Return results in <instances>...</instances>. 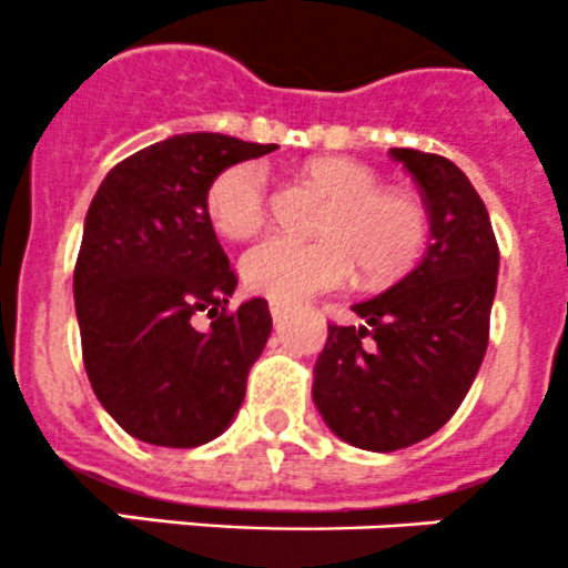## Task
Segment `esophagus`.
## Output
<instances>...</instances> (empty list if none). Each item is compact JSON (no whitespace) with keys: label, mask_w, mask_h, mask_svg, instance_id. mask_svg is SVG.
<instances>
[{"label":"esophagus","mask_w":568,"mask_h":568,"mask_svg":"<svg viewBox=\"0 0 568 568\" xmlns=\"http://www.w3.org/2000/svg\"><path fill=\"white\" fill-rule=\"evenodd\" d=\"M268 313H272L274 324H283L285 316H288V305H285V302H280V300H272V302H268Z\"/></svg>","instance_id":"1"}]
</instances>
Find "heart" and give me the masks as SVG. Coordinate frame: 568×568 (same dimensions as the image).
<instances>
[{
	"mask_svg": "<svg viewBox=\"0 0 568 568\" xmlns=\"http://www.w3.org/2000/svg\"><path fill=\"white\" fill-rule=\"evenodd\" d=\"M305 175L335 197L321 220V239H261L244 252L242 277L250 291L280 302L341 288L363 268L368 280L404 274L426 244V211L420 200L398 186H382L374 168L348 156H321L305 164ZM268 189L261 164H233L209 189V214L220 233L250 236L266 216Z\"/></svg>",
	"mask_w": 568,
	"mask_h": 568,
	"instance_id": "heart-1",
	"label": "heart"
}]
</instances>
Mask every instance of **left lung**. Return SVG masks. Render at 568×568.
<instances>
[{"label": "left lung", "instance_id": "left-lung-1", "mask_svg": "<svg viewBox=\"0 0 568 568\" xmlns=\"http://www.w3.org/2000/svg\"><path fill=\"white\" fill-rule=\"evenodd\" d=\"M420 189L428 247L409 274L352 305L365 324L326 329L313 368V404L335 437L390 454L450 420L473 385L497 291L489 211L450 159L390 148Z\"/></svg>", "mask_w": 568, "mask_h": 568}]
</instances>
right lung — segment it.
Returning a JSON list of instances; mask_svg holds the SVG:
<instances>
[{"label": "right lung", "mask_w": 568, "mask_h": 568, "mask_svg": "<svg viewBox=\"0 0 568 568\" xmlns=\"http://www.w3.org/2000/svg\"><path fill=\"white\" fill-rule=\"evenodd\" d=\"M214 131L175 134L109 170L73 272L79 335L95 398L123 432L197 448L239 415L272 332L266 300L242 302L209 216L214 178L272 153ZM209 310V331L191 316Z\"/></svg>", "instance_id": "1"}]
</instances>
